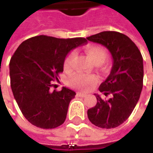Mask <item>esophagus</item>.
Wrapping results in <instances>:
<instances>
[{"label":"esophagus","instance_id":"34e87169","mask_svg":"<svg viewBox=\"0 0 153 153\" xmlns=\"http://www.w3.org/2000/svg\"><path fill=\"white\" fill-rule=\"evenodd\" d=\"M86 94H84V93H77V96H79V97H86Z\"/></svg>","mask_w":153,"mask_h":153}]
</instances>
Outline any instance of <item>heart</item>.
Wrapping results in <instances>:
<instances>
[{"mask_svg":"<svg viewBox=\"0 0 153 153\" xmlns=\"http://www.w3.org/2000/svg\"><path fill=\"white\" fill-rule=\"evenodd\" d=\"M86 54L94 64L100 65L105 61L107 58L106 50L99 45H88L85 48ZM74 53H70L65 61H64V68L65 70H69L71 65V61L73 59ZM97 82V78L94 75H84V74H76L69 79V84L79 89H86L90 86L94 84Z\"/></svg>","mask_w":153,"mask_h":153,"instance_id":"obj_1","label":"heart"}]
</instances>
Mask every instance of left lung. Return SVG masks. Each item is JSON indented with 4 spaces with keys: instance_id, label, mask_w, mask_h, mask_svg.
<instances>
[{
    "instance_id": "8db88e82",
    "label": "left lung",
    "mask_w": 153,
    "mask_h": 153,
    "mask_svg": "<svg viewBox=\"0 0 153 153\" xmlns=\"http://www.w3.org/2000/svg\"><path fill=\"white\" fill-rule=\"evenodd\" d=\"M105 46L111 53L113 64L108 77L99 90L108 100L96 95L97 104L88 110V119L95 126L113 128L121 125L132 113L143 87V59L137 46L124 34L103 31L87 37Z\"/></svg>"
}]
</instances>
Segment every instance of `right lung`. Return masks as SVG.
Listing matches in <instances>:
<instances>
[{
	"label": "right lung",
	"mask_w": 153,
	"mask_h": 153,
	"mask_svg": "<svg viewBox=\"0 0 153 153\" xmlns=\"http://www.w3.org/2000/svg\"><path fill=\"white\" fill-rule=\"evenodd\" d=\"M82 37L61 39L37 36L23 42L11 58L10 79L15 100L25 117L41 128H54L64 123L68 106L76 93L65 87L50 92L64 71L71 51L84 44Z\"/></svg>",
	"instance_id": "1"
}]
</instances>
